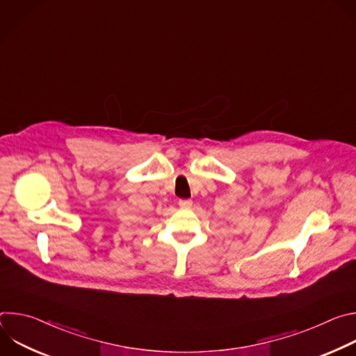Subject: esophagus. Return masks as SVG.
<instances>
[{
  "label": "esophagus",
  "mask_w": 356,
  "mask_h": 356,
  "mask_svg": "<svg viewBox=\"0 0 356 356\" xmlns=\"http://www.w3.org/2000/svg\"><path fill=\"white\" fill-rule=\"evenodd\" d=\"M179 206L183 210H188L193 206V201L191 200H179Z\"/></svg>",
  "instance_id": "obj_1"
}]
</instances>
